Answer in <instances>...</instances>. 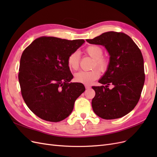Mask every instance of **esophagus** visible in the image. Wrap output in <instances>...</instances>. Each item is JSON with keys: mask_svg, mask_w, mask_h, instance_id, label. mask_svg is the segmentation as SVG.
<instances>
[{"mask_svg": "<svg viewBox=\"0 0 157 157\" xmlns=\"http://www.w3.org/2000/svg\"><path fill=\"white\" fill-rule=\"evenodd\" d=\"M85 88H86V89H89V88H90V86L88 84H85Z\"/></svg>", "mask_w": 157, "mask_h": 157, "instance_id": "esophagus-1", "label": "esophagus"}]
</instances>
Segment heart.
I'll use <instances>...</instances> for the list:
<instances>
[{
  "mask_svg": "<svg viewBox=\"0 0 157 157\" xmlns=\"http://www.w3.org/2000/svg\"><path fill=\"white\" fill-rule=\"evenodd\" d=\"M85 52L90 57L94 59L92 67H97L100 71H105L109 66V59L103 56V50L101 46L98 45H90L85 49ZM80 53L75 51L71 53L67 58V64L70 69L77 70L80 65ZM100 76V71L98 69H94L90 71H80L75 75V78L78 82L89 84L98 79Z\"/></svg>",
  "mask_w": 157,
  "mask_h": 157,
  "instance_id": "1",
  "label": "heart"
}]
</instances>
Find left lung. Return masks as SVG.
I'll list each match as a JSON object with an SVG mask.
<instances>
[{"instance_id":"1","label":"left lung","mask_w":157,"mask_h":157,"mask_svg":"<svg viewBox=\"0 0 157 157\" xmlns=\"http://www.w3.org/2000/svg\"><path fill=\"white\" fill-rule=\"evenodd\" d=\"M90 44L105 47L110 56L109 66L99 82L105 86H92L94 113L103 119L125 116L138 103L145 82L144 58L138 46L124 33L109 31L93 39ZM112 84L114 87L109 89Z\"/></svg>"}]
</instances>
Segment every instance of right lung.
Listing matches in <instances>:
<instances>
[{
	"label": "right lung",
	"mask_w": 157,
	"mask_h": 157,
	"mask_svg": "<svg viewBox=\"0 0 157 157\" xmlns=\"http://www.w3.org/2000/svg\"><path fill=\"white\" fill-rule=\"evenodd\" d=\"M84 42L53 36L38 38L23 52L18 79L23 100L37 117L59 122L72 112L75 101L85 90L73 78L69 56Z\"/></svg>",
	"instance_id": "right-lung-1"
}]
</instances>
